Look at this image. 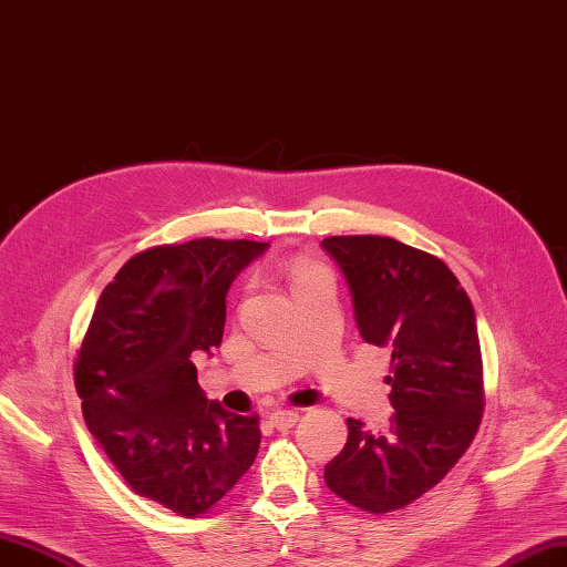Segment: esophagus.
I'll return each mask as SVG.
<instances>
[{"label": "esophagus", "instance_id": "obj_1", "mask_svg": "<svg viewBox=\"0 0 567 567\" xmlns=\"http://www.w3.org/2000/svg\"><path fill=\"white\" fill-rule=\"evenodd\" d=\"M297 420H299L297 411H275V413H270V423L282 432L289 430V427H295Z\"/></svg>", "mask_w": 567, "mask_h": 567}]
</instances>
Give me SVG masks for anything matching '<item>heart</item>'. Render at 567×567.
<instances>
[{"label": "heart", "mask_w": 567, "mask_h": 567, "mask_svg": "<svg viewBox=\"0 0 567 567\" xmlns=\"http://www.w3.org/2000/svg\"><path fill=\"white\" fill-rule=\"evenodd\" d=\"M321 278H326V272L319 266H307V262H305V266H297L295 272H292L295 292H297V289H301V287H307L309 282L321 280Z\"/></svg>", "instance_id": "obj_1"}]
</instances>
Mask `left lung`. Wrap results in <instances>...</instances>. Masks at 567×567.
Masks as SVG:
<instances>
[{"label": "left lung", "instance_id": "1", "mask_svg": "<svg viewBox=\"0 0 567 567\" xmlns=\"http://www.w3.org/2000/svg\"><path fill=\"white\" fill-rule=\"evenodd\" d=\"M350 289L364 343L391 352L389 430L348 417L326 485L350 505L391 512L434 488L468 450L483 413L476 311L440 258L389 236L321 241Z\"/></svg>", "mask_w": 567, "mask_h": 567}]
</instances>
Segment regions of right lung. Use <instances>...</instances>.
<instances>
[{
    "mask_svg": "<svg viewBox=\"0 0 567 567\" xmlns=\"http://www.w3.org/2000/svg\"><path fill=\"white\" fill-rule=\"evenodd\" d=\"M266 251L197 239L130 258L101 292L79 352L89 432L130 488L183 517L217 505L258 454V415L209 401L190 358L219 348L229 287Z\"/></svg>",
    "mask_w": 567,
    "mask_h": 567,
    "instance_id": "right-lung-1",
    "label": "right lung"
}]
</instances>
